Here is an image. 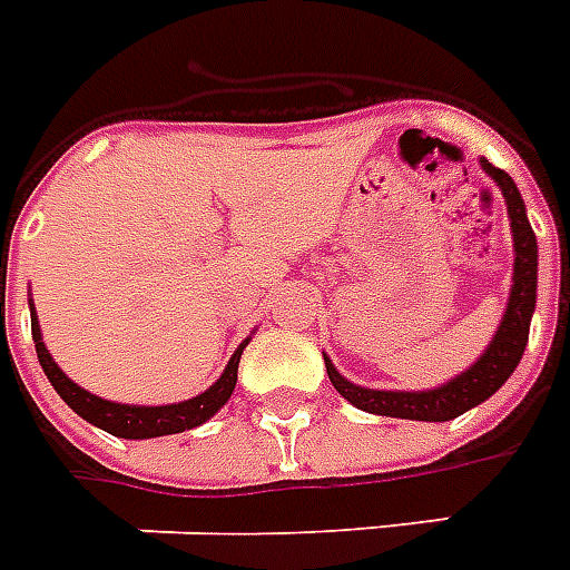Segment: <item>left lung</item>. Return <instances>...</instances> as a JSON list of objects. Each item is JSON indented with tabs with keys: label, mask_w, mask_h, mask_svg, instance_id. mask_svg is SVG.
Listing matches in <instances>:
<instances>
[{
	"label": "left lung",
	"mask_w": 570,
	"mask_h": 570,
	"mask_svg": "<svg viewBox=\"0 0 570 570\" xmlns=\"http://www.w3.org/2000/svg\"><path fill=\"white\" fill-rule=\"evenodd\" d=\"M480 166H483L489 178L499 184L501 196H504L510 232H513V253H517L513 256V286H510V298L508 307H504V317L499 323V332H495L492 344L483 350V356L471 368L456 374L453 381L441 383L435 390H368V386H360V383H350L326 356L332 386L350 404H356L360 411H368V414L377 416H399V420L446 423V420L478 407L480 402H487L489 395L499 392L501 383L508 381L520 365L522 350L529 344L534 296H538V242H534V232L529 226V217H525V202H522L520 189L510 180V175H504L501 168L492 166L483 156H480Z\"/></svg>",
	"instance_id": "1"
}]
</instances>
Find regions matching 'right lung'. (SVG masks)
<instances>
[{
  "label": "right lung",
  "instance_id": "1",
  "mask_svg": "<svg viewBox=\"0 0 570 570\" xmlns=\"http://www.w3.org/2000/svg\"><path fill=\"white\" fill-rule=\"evenodd\" d=\"M29 317H32V341H36V353L41 368L48 374V381L53 390L60 392V399L69 404L71 411L78 416H83L87 423L99 425L108 435L114 438H129V441H138V438H159V435H178V432H187V429H196L205 420L220 411L223 404L229 402L232 390H235V381H238V362H242V353L247 347V341L238 344V350L232 353L229 365L220 374V381L208 386L202 395H193L187 402L178 404H117L108 402V399H99L92 395L83 386L66 377V371L53 362V356L45 347L41 341V328H38L36 307H32V298H29Z\"/></svg>",
  "mask_w": 570,
  "mask_h": 570
}]
</instances>
